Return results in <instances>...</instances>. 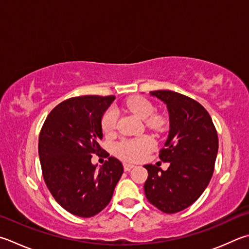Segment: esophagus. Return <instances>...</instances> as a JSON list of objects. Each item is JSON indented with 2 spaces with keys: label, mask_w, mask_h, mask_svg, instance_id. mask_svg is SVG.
Here are the masks:
<instances>
[{
  "label": "esophagus",
  "mask_w": 249,
  "mask_h": 249,
  "mask_svg": "<svg viewBox=\"0 0 249 249\" xmlns=\"http://www.w3.org/2000/svg\"><path fill=\"white\" fill-rule=\"evenodd\" d=\"M134 164H132V163H124V170L126 171V172H128V171H130L132 170L133 168H134Z\"/></svg>",
  "instance_id": "1"
}]
</instances>
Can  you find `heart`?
<instances>
[{"label": "heart", "instance_id": "1", "mask_svg": "<svg viewBox=\"0 0 249 249\" xmlns=\"http://www.w3.org/2000/svg\"><path fill=\"white\" fill-rule=\"evenodd\" d=\"M126 107L129 111L138 115L140 119H148L152 115L155 107L147 99L133 98L126 102ZM117 111L115 107H109L101 119V128L105 134H112L116 127ZM160 121L157 117L148 120V124L153 127L159 126ZM155 147V140L151 136L142 135L136 138L123 139L115 144V153L124 160L138 161L143 159L148 152H150Z\"/></svg>", "mask_w": 249, "mask_h": 249}]
</instances>
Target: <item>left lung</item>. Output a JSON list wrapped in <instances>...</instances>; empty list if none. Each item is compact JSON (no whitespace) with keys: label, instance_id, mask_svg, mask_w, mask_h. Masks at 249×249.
<instances>
[{"label":"left lung","instance_id":"left-lung-1","mask_svg":"<svg viewBox=\"0 0 249 249\" xmlns=\"http://www.w3.org/2000/svg\"><path fill=\"white\" fill-rule=\"evenodd\" d=\"M150 96L168 107L169 136L159 158L170 166L163 171L144 165V195L162 212L176 213L193 205L209 184L218 155V134L209 113L194 99L171 90L150 91Z\"/></svg>","mask_w":249,"mask_h":249}]
</instances>
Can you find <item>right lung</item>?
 Masks as SVG:
<instances>
[{
  "label": "right lung",
  "mask_w": 249,
  "mask_h": 249,
  "mask_svg": "<svg viewBox=\"0 0 249 249\" xmlns=\"http://www.w3.org/2000/svg\"><path fill=\"white\" fill-rule=\"evenodd\" d=\"M114 96L67 99L50 112L39 136V158L44 182L58 205L70 213L90 218L109 205L123 174L114 157L97 171L93 153L101 155V119Z\"/></svg>",
  "instance_id": "right-lung-1"
}]
</instances>
